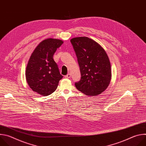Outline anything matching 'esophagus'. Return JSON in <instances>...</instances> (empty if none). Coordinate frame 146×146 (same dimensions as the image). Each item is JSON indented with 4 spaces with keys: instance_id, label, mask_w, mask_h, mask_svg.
Instances as JSON below:
<instances>
[{
    "instance_id": "obj_1",
    "label": "esophagus",
    "mask_w": 146,
    "mask_h": 146,
    "mask_svg": "<svg viewBox=\"0 0 146 146\" xmlns=\"http://www.w3.org/2000/svg\"><path fill=\"white\" fill-rule=\"evenodd\" d=\"M65 77L66 78H69L71 77V74L70 73H68L67 75L65 76Z\"/></svg>"
}]
</instances>
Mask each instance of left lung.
Returning a JSON list of instances; mask_svg holds the SVG:
<instances>
[{"label": "left lung", "instance_id": "1", "mask_svg": "<svg viewBox=\"0 0 146 146\" xmlns=\"http://www.w3.org/2000/svg\"><path fill=\"white\" fill-rule=\"evenodd\" d=\"M77 56L81 78L75 82L76 88L88 96L100 94L111 80V66L109 57L98 43L87 37L70 40Z\"/></svg>", "mask_w": 146, "mask_h": 146}]
</instances>
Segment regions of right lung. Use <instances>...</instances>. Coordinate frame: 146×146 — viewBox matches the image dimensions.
Segmentation results:
<instances>
[{
    "label": "right lung",
    "instance_id": "right-lung-1",
    "mask_svg": "<svg viewBox=\"0 0 146 146\" xmlns=\"http://www.w3.org/2000/svg\"><path fill=\"white\" fill-rule=\"evenodd\" d=\"M63 41L47 38L41 41L32 52L26 69V79L30 88L37 94L48 96L57 88L63 77L53 55Z\"/></svg>",
    "mask_w": 146,
    "mask_h": 146
}]
</instances>
